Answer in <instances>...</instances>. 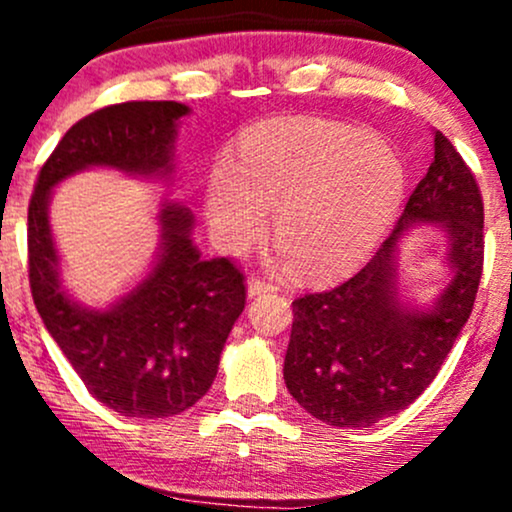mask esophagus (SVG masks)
I'll list each match as a JSON object with an SVG mask.
<instances>
[{
    "label": "esophagus",
    "mask_w": 512,
    "mask_h": 512,
    "mask_svg": "<svg viewBox=\"0 0 512 512\" xmlns=\"http://www.w3.org/2000/svg\"><path fill=\"white\" fill-rule=\"evenodd\" d=\"M274 289H276V286L272 284V281H264L262 276H250V281H248L250 296H262V293H269Z\"/></svg>",
    "instance_id": "34e87169"
}]
</instances>
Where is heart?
Returning a JSON list of instances; mask_svg holds the SVG:
<instances>
[{
	"instance_id": "1",
	"label": "heart",
	"mask_w": 512,
	"mask_h": 512,
	"mask_svg": "<svg viewBox=\"0 0 512 512\" xmlns=\"http://www.w3.org/2000/svg\"><path fill=\"white\" fill-rule=\"evenodd\" d=\"M407 192V173L366 132L274 120L250 129L238 161L216 163L207 216L221 248L245 252L267 233L310 279L354 272L373 255Z\"/></svg>"
}]
</instances>
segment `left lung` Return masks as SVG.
Returning a JSON list of instances; mask_svg holds the SVG:
<instances>
[{
    "instance_id": "left-lung-1",
    "label": "left lung",
    "mask_w": 512,
    "mask_h": 512,
    "mask_svg": "<svg viewBox=\"0 0 512 512\" xmlns=\"http://www.w3.org/2000/svg\"><path fill=\"white\" fill-rule=\"evenodd\" d=\"M428 173L392 236L351 279L293 301L284 358L289 392L315 419L368 428L407 409L438 375L474 308L484 269V202L472 170L436 132ZM449 231L456 276L437 308L407 311L396 298L394 250L409 222Z\"/></svg>"
}]
</instances>
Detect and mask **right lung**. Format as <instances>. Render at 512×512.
<instances>
[{"label":"right lung","mask_w":512,"mask_h":512,"mask_svg":"<svg viewBox=\"0 0 512 512\" xmlns=\"http://www.w3.org/2000/svg\"><path fill=\"white\" fill-rule=\"evenodd\" d=\"M187 113L175 101H127L86 115L43 163L28 204L35 308L86 390L134 419H166L207 395L245 308V276L231 257L202 260L190 238V209L168 204L151 274L110 310L79 308L60 286L48 202L57 182L88 166L168 173L175 127Z\"/></svg>","instance_id":"1"}]
</instances>
